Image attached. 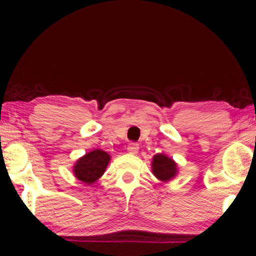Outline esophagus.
<instances>
[{"label":"esophagus","instance_id":"34e87169","mask_svg":"<svg viewBox=\"0 0 256 256\" xmlns=\"http://www.w3.org/2000/svg\"><path fill=\"white\" fill-rule=\"evenodd\" d=\"M138 150H140V146H138L137 143H130V144L128 146V152H130V154L136 155Z\"/></svg>","mask_w":256,"mask_h":256}]
</instances>
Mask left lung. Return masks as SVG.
I'll return each instance as SVG.
<instances>
[{
	"instance_id": "left-lung-1",
	"label": "left lung",
	"mask_w": 256,
	"mask_h": 256,
	"mask_svg": "<svg viewBox=\"0 0 256 256\" xmlns=\"http://www.w3.org/2000/svg\"><path fill=\"white\" fill-rule=\"evenodd\" d=\"M152 174L161 182L172 180L178 174V164L172 158L158 152L152 156Z\"/></svg>"
}]
</instances>
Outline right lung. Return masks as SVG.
<instances>
[{"label": "right lung", "instance_id": "1", "mask_svg": "<svg viewBox=\"0 0 256 256\" xmlns=\"http://www.w3.org/2000/svg\"><path fill=\"white\" fill-rule=\"evenodd\" d=\"M110 161V155L102 149H94L79 158L73 165V174L86 185H92L104 176Z\"/></svg>", "mask_w": 256, "mask_h": 256}]
</instances>
